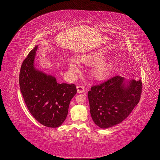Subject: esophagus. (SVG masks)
<instances>
[{"mask_svg": "<svg viewBox=\"0 0 160 160\" xmlns=\"http://www.w3.org/2000/svg\"><path fill=\"white\" fill-rule=\"evenodd\" d=\"M77 93H84L85 91V88L82 85H78L77 86Z\"/></svg>", "mask_w": 160, "mask_h": 160, "instance_id": "1", "label": "esophagus"}]
</instances>
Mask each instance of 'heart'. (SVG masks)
Here are the masks:
<instances>
[{
  "label": "heart",
  "instance_id": "1",
  "mask_svg": "<svg viewBox=\"0 0 160 160\" xmlns=\"http://www.w3.org/2000/svg\"><path fill=\"white\" fill-rule=\"evenodd\" d=\"M103 57L98 54H88L81 56V60L87 65H93L98 63L93 69V75L96 79L102 80L107 77L110 72V66L108 62L102 61ZM70 69L73 72L79 71L80 64L77 59H72L69 62Z\"/></svg>",
  "mask_w": 160,
  "mask_h": 160
}]
</instances>
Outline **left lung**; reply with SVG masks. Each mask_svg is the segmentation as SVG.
Here are the masks:
<instances>
[{"mask_svg":"<svg viewBox=\"0 0 160 160\" xmlns=\"http://www.w3.org/2000/svg\"><path fill=\"white\" fill-rule=\"evenodd\" d=\"M142 90L141 80H126L119 75L92 86L88 99L94 123L106 129L122 122L139 103Z\"/></svg>","mask_w":160,"mask_h":160,"instance_id":"left-lung-1","label":"left lung"}]
</instances>
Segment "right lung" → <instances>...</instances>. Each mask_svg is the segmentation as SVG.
I'll list each match as a JSON object with an SVG mask.
<instances>
[{
	"label": "right lung",
	"instance_id": "right-lung-1",
	"mask_svg": "<svg viewBox=\"0 0 160 160\" xmlns=\"http://www.w3.org/2000/svg\"><path fill=\"white\" fill-rule=\"evenodd\" d=\"M38 46L22 62L19 85L27 107L38 122L46 127H59L68 114L71 99L77 93L75 84L59 83L54 76L35 67Z\"/></svg>",
	"mask_w": 160,
	"mask_h": 160
}]
</instances>
